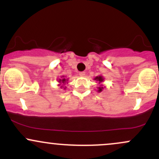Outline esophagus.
<instances>
[{"instance_id": "obj_1", "label": "esophagus", "mask_w": 159, "mask_h": 159, "mask_svg": "<svg viewBox=\"0 0 159 159\" xmlns=\"http://www.w3.org/2000/svg\"><path fill=\"white\" fill-rule=\"evenodd\" d=\"M84 75H85V71H80V72H79V75L84 76Z\"/></svg>"}]
</instances>
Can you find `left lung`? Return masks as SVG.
<instances>
[{
  "mask_svg": "<svg viewBox=\"0 0 159 159\" xmlns=\"http://www.w3.org/2000/svg\"><path fill=\"white\" fill-rule=\"evenodd\" d=\"M95 80H97V81H99V82H102V81H103V79H102V78L101 76H99V77H97V78H95ZM102 87H99V90H98V91L99 92H100V91H102Z\"/></svg>",
  "mask_w": 159,
  "mask_h": 159,
  "instance_id": "1",
  "label": "left lung"
}]
</instances>
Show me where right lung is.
<instances>
[{"mask_svg": "<svg viewBox=\"0 0 159 159\" xmlns=\"http://www.w3.org/2000/svg\"><path fill=\"white\" fill-rule=\"evenodd\" d=\"M60 83H64V82H66V78H63V79H62V80H60Z\"/></svg>", "mask_w": 159, "mask_h": 159, "instance_id": "1", "label": "right lung"}]
</instances>
